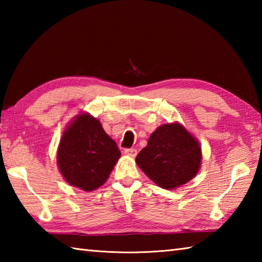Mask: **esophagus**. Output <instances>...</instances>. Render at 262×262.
<instances>
[{"label": "esophagus", "instance_id": "1", "mask_svg": "<svg viewBox=\"0 0 262 262\" xmlns=\"http://www.w3.org/2000/svg\"><path fill=\"white\" fill-rule=\"evenodd\" d=\"M124 152L126 155H128V157H130V158H135L137 155V151L135 148H125Z\"/></svg>", "mask_w": 262, "mask_h": 262}]
</instances>
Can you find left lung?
Returning <instances> with one entry per match:
<instances>
[{
    "label": "left lung",
    "mask_w": 262,
    "mask_h": 262,
    "mask_svg": "<svg viewBox=\"0 0 262 262\" xmlns=\"http://www.w3.org/2000/svg\"><path fill=\"white\" fill-rule=\"evenodd\" d=\"M136 163L155 185L176 189L197 176L202 165V146L180 122L155 129L136 157Z\"/></svg>",
    "instance_id": "8db88e82"
}]
</instances>
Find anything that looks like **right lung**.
Wrapping results in <instances>:
<instances>
[{
  "label": "right lung",
  "mask_w": 262,
  "mask_h": 262,
  "mask_svg": "<svg viewBox=\"0 0 262 262\" xmlns=\"http://www.w3.org/2000/svg\"><path fill=\"white\" fill-rule=\"evenodd\" d=\"M119 158L118 146L100 120L81 113L65 128L56 159L58 170L70 186L92 191L104 185Z\"/></svg>",
  "instance_id": "add662e5"
}]
</instances>
